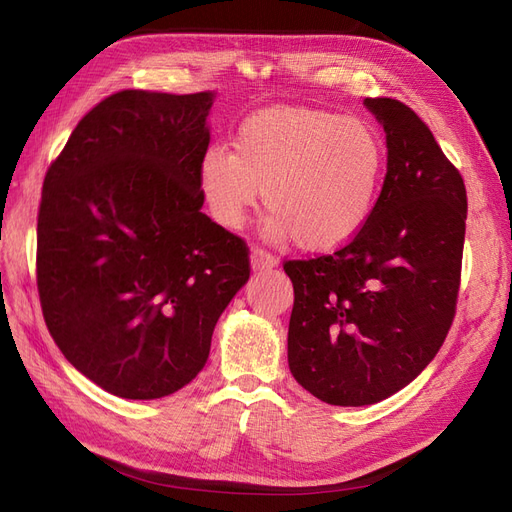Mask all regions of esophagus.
Wrapping results in <instances>:
<instances>
[{"label":"esophagus","mask_w":512,"mask_h":512,"mask_svg":"<svg viewBox=\"0 0 512 512\" xmlns=\"http://www.w3.org/2000/svg\"><path fill=\"white\" fill-rule=\"evenodd\" d=\"M250 260H252V267L254 269H273L277 265V258L271 252L262 250V247H258V245L252 247Z\"/></svg>","instance_id":"obj_1"}]
</instances>
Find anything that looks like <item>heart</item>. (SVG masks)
Masks as SVG:
<instances>
[{
    "label": "heart",
    "mask_w": 512,
    "mask_h": 512,
    "mask_svg": "<svg viewBox=\"0 0 512 512\" xmlns=\"http://www.w3.org/2000/svg\"><path fill=\"white\" fill-rule=\"evenodd\" d=\"M382 136L367 121L331 111L273 106L247 115L235 151L213 145L200 188L224 228H241L260 192L271 232L301 250H331L367 222L384 173Z\"/></svg>",
    "instance_id": "heart-1"
}]
</instances>
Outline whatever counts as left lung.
<instances>
[{"instance_id":"left-lung-1","label":"left lung","mask_w":512,"mask_h":512,"mask_svg":"<svg viewBox=\"0 0 512 512\" xmlns=\"http://www.w3.org/2000/svg\"><path fill=\"white\" fill-rule=\"evenodd\" d=\"M365 104L389 149L374 209L333 254L284 262L294 286L288 365L331 406L376 404L421 374L451 329L461 284V173L410 106Z\"/></svg>"}]
</instances>
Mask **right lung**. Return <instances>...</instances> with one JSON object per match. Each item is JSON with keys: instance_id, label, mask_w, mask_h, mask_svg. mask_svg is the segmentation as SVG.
I'll return each mask as SVG.
<instances>
[{"instance_id": "1", "label": "right lung", "mask_w": 512, "mask_h": 512, "mask_svg": "<svg viewBox=\"0 0 512 512\" xmlns=\"http://www.w3.org/2000/svg\"><path fill=\"white\" fill-rule=\"evenodd\" d=\"M215 94L121 89L79 121L38 209L36 282L61 354L104 391L192 382L250 280V247L200 211Z\"/></svg>"}]
</instances>
